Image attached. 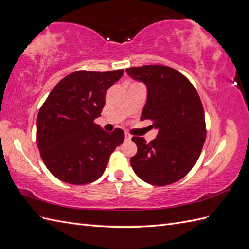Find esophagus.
Segmentation results:
<instances>
[{
  "label": "esophagus",
  "mask_w": 249,
  "mask_h": 249,
  "mask_svg": "<svg viewBox=\"0 0 249 249\" xmlns=\"http://www.w3.org/2000/svg\"><path fill=\"white\" fill-rule=\"evenodd\" d=\"M131 139V136L128 134V133H125V140L128 141Z\"/></svg>",
  "instance_id": "1"
}]
</instances>
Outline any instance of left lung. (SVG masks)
I'll return each instance as SVG.
<instances>
[{"mask_svg":"<svg viewBox=\"0 0 249 249\" xmlns=\"http://www.w3.org/2000/svg\"><path fill=\"white\" fill-rule=\"evenodd\" d=\"M126 72L143 82L147 99L141 121L158 129L154 140L133 137L137 154L130 165L142 181L156 186L178 182L192 170L206 138L202 103L188 79L163 65L130 67Z\"/></svg>","mask_w":249,"mask_h":249,"instance_id":"8db88e82","label":"left lung"}]
</instances>
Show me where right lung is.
I'll list each match as a JSON object with an SVG mask.
<instances>
[{"mask_svg":"<svg viewBox=\"0 0 249 249\" xmlns=\"http://www.w3.org/2000/svg\"><path fill=\"white\" fill-rule=\"evenodd\" d=\"M124 70L78 71L50 92L37 116V146L48 170L61 181L89 184L103 176L110 155L124 141V131L106 133L94 120L100 116L106 92Z\"/></svg>","mask_w":249,"mask_h":249,"instance_id":"obj_1","label":"right lung"}]
</instances>
